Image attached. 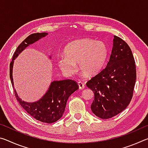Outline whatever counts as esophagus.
Returning <instances> with one entry per match:
<instances>
[{"instance_id": "34e87169", "label": "esophagus", "mask_w": 148, "mask_h": 148, "mask_svg": "<svg viewBox=\"0 0 148 148\" xmlns=\"http://www.w3.org/2000/svg\"><path fill=\"white\" fill-rule=\"evenodd\" d=\"M77 85H78V87H79V89H84V87H85V86H84V84L82 83V82H78V83H77Z\"/></svg>"}]
</instances>
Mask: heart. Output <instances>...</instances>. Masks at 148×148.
<instances>
[{
	"label": "heart",
	"mask_w": 148,
	"mask_h": 148,
	"mask_svg": "<svg viewBox=\"0 0 148 148\" xmlns=\"http://www.w3.org/2000/svg\"><path fill=\"white\" fill-rule=\"evenodd\" d=\"M64 53V56L62 55L57 58V62L64 74L73 75L76 71V64L78 63L80 72L84 76L92 77L103 68L108 50L103 42L82 38L69 44Z\"/></svg>",
	"instance_id": "obj_1"
}]
</instances>
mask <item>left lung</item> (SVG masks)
I'll list each match as a JSON object with an SVG mask.
<instances>
[{
	"label": "left lung",
	"instance_id": "1",
	"mask_svg": "<svg viewBox=\"0 0 148 148\" xmlns=\"http://www.w3.org/2000/svg\"><path fill=\"white\" fill-rule=\"evenodd\" d=\"M136 78V65L131 48L121 38L114 36L106 66L86 84L94 92L92 113L106 119L123 111L132 99Z\"/></svg>",
	"mask_w": 148,
	"mask_h": 148
}]
</instances>
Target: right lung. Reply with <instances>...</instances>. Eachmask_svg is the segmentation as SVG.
Listing matches in <instances>:
<instances>
[{"label": "right lung", "mask_w": 148, "mask_h": 148, "mask_svg": "<svg viewBox=\"0 0 148 148\" xmlns=\"http://www.w3.org/2000/svg\"><path fill=\"white\" fill-rule=\"evenodd\" d=\"M48 33L32 34L19 44L14 52L12 61L10 64V77L14 90V93L17 101L30 116L37 120L46 123H52L59 119L63 115L69 97L78 89V86L76 82L72 79L54 80L50 84L46 93L37 101L26 102L19 97L14 87L13 79V66L14 60L19 55L30 45L33 44L39 40L46 37ZM49 59H51L49 56Z\"/></svg>", "instance_id": "1"}]
</instances>
